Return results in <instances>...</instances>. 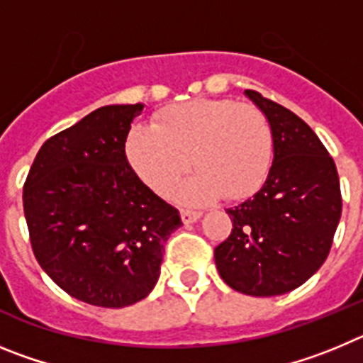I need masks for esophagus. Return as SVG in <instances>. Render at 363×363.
I'll return each instance as SVG.
<instances>
[{"label":"esophagus","instance_id":"obj_1","mask_svg":"<svg viewBox=\"0 0 363 363\" xmlns=\"http://www.w3.org/2000/svg\"><path fill=\"white\" fill-rule=\"evenodd\" d=\"M179 214H182V221H184L185 225H189V223H194V221H198L201 218V213H198V211L184 209Z\"/></svg>","mask_w":363,"mask_h":363}]
</instances>
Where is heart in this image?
Segmentation results:
<instances>
[{"mask_svg":"<svg viewBox=\"0 0 363 363\" xmlns=\"http://www.w3.org/2000/svg\"><path fill=\"white\" fill-rule=\"evenodd\" d=\"M133 171L165 194L191 162L198 172L172 191L179 203L242 200L259 189L272 162V133L258 107L233 99H191L165 108L156 123L134 125L125 140Z\"/></svg>","mask_w":363,"mask_h":363,"instance_id":"b5f03b06","label":"heart"}]
</instances>
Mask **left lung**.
<instances>
[{
    "instance_id": "obj_1",
    "label": "left lung",
    "mask_w": 363,
    "mask_h": 363,
    "mask_svg": "<svg viewBox=\"0 0 363 363\" xmlns=\"http://www.w3.org/2000/svg\"><path fill=\"white\" fill-rule=\"evenodd\" d=\"M245 96L272 133V165L255 196L227 209L229 238L214 249L221 280L249 296H278L322 267L342 216L336 165L306 121L256 91Z\"/></svg>"
}]
</instances>
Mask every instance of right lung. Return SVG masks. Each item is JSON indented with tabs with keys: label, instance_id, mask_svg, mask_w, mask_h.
Listing matches in <instances>:
<instances>
[{
	"label": "right lung",
	"instance_id": "add662e5",
	"mask_svg": "<svg viewBox=\"0 0 363 363\" xmlns=\"http://www.w3.org/2000/svg\"><path fill=\"white\" fill-rule=\"evenodd\" d=\"M145 105H105L41 145L23 187L38 264L65 293L98 307L133 306L160 278L182 225L129 165L125 140Z\"/></svg>",
	"mask_w": 363,
	"mask_h": 363
}]
</instances>
